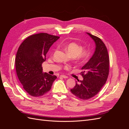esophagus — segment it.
I'll return each mask as SVG.
<instances>
[{"mask_svg": "<svg viewBox=\"0 0 129 129\" xmlns=\"http://www.w3.org/2000/svg\"><path fill=\"white\" fill-rule=\"evenodd\" d=\"M60 77H62L64 78V79H67V78H68V77L67 76H66V75H60Z\"/></svg>", "mask_w": 129, "mask_h": 129, "instance_id": "1", "label": "esophagus"}]
</instances>
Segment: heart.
<instances>
[{
  "label": "heart",
  "mask_w": 129,
  "mask_h": 129,
  "mask_svg": "<svg viewBox=\"0 0 129 129\" xmlns=\"http://www.w3.org/2000/svg\"><path fill=\"white\" fill-rule=\"evenodd\" d=\"M68 52L74 57L77 63H82L86 62L90 56V50L88 48H83L81 44L76 42H71L65 45ZM69 68V66H65L64 68L67 69Z\"/></svg>",
  "instance_id": "obj_1"
}]
</instances>
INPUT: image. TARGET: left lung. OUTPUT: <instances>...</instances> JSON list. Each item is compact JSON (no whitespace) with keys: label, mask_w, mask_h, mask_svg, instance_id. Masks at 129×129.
Returning <instances> with one entry per match:
<instances>
[{"label":"left lung","mask_w":129,"mask_h":129,"mask_svg":"<svg viewBox=\"0 0 129 129\" xmlns=\"http://www.w3.org/2000/svg\"><path fill=\"white\" fill-rule=\"evenodd\" d=\"M94 40L95 51L90 59L82 68V81H76L71 92L81 100L92 98L98 93L106 83L109 73V56L104 43L99 37L87 33Z\"/></svg>","instance_id":"8db88e82"}]
</instances>
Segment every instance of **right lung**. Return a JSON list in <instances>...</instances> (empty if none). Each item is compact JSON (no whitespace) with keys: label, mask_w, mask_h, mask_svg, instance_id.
Segmentation results:
<instances>
[{"label":"right lung","mask_w":129,"mask_h":129,"mask_svg":"<svg viewBox=\"0 0 129 129\" xmlns=\"http://www.w3.org/2000/svg\"><path fill=\"white\" fill-rule=\"evenodd\" d=\"M59 37L40 33L27 37L19 46L15 57V69L25 90L34 97L48 92L57 77L42 73L46 55Z\"/></svg>","instance_id":"obj_1"}]
</instances>
